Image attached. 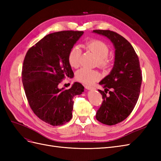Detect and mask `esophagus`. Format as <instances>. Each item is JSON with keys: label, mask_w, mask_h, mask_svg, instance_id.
Returning a JSON list of instances; mask_svg holds the SVG:
<instances>
[{"label": "esophagus", "mask_w": 161, "mask_h": 161, "mask_svg": "<svg viewBox=\"0 0 161 161\" xmlns=\"http://www.w3.org/2000/svg\"><path fill=\"white\" fill-rule=\"evenodd\" d=\"M85 87L86 89H89V90H94V89H95V87L91 86H89V85H85Z\"/></svg>", "instance_id": "34e87169"}]
</instances>
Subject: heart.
<instances>
[{"label": "heart", "mask_w": 161, "mask_h": 161, "mask_svg": "<svg viewBox=\"0 0 161 161\" xmlns=\"http://www.w3.org/2000/svg\"><path fill=\"white\" fill-rule=\"evenodd\" d=\"M85 47L87 50L92 52L97 58V64L100 69L108 70L112 66L113 61L108 54L109 47L103 42L99 40H92L86 43ZM81 51L78 47H73L68 55V61L72 68H77L79 66ZM77 80L84 84L91 85L101 79L100 73L95 70H89L82 68L77 70L75 74Z\"/></svg>", "instance_id": "obj_1"}]
</instances>
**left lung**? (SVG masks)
I'll return each instance as SVG.
<instances>
[{"instance_id":"1","label":"left lung","mask_w":161,"mask_h":161,"mask_svg":"<svg viewBox=\"0 0 161 161\" xmlns=\"http://www.w3.org/2000/svg\"><path fill=\"white\" fill-rule=\"evenodd\" d=\"M113 42L115 62L109 75L102 80L103 91L99 90L103 102L95 118L101 123L112 125L130 115L137 103L142 81L139 58L130 43L116 32L95 30Z\"/></svg>"}]
</instances>
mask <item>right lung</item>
I'll return each instance as SVG.
<instances>
[{
    "label": "right lung",
    "instance_id": "obj_1",
    "mask_svg": "<svg viewBox=\"0 0 161 161\" xmlns=\"http://www.w3.org/2000/svg\"><path fill=\"white\" fill-rule=\"evenodd\" d=\"M83 34L80 31H62L48 34L28 50L22 67V81L31 109L39 118L52 125H62L72 118L73 97L84 86L75 82L69 89L58 85L74 73L68 55Z\"/></svg>",
    "mask_w": 161,
    "mask_h": 161
}]
</instances>
